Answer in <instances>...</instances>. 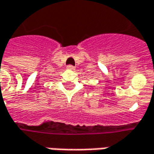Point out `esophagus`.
I'll use <instances>...</instances> for the list:
<instances>
[{"instance_id": "obj_1", "label": "esophagus", "mask_w": 154, "mask_h": 154, "mask_svg": "<svg viewBox=\"0 0 154 154\" xmlns=\"http://www.w3.org/2000/svg\"><path fill=\"white\" fill-rule=\"evenodd\" d=\"M67 69L72 70V69H75V67H74L73 65H68V66H67Z\"/></svg>"}]
</instances>
